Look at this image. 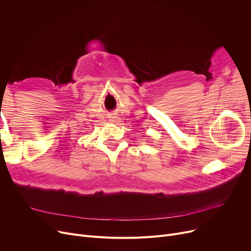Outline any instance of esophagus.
Instances as JSON below:
<instances>
[{"label": "esophagus", "mask_w": 251, "mask_h": 251, "mask_svg": "<svg viewBox=\"0 0 251 251\" xmlns=\"http://www.w3.org/2000/svg\"><path fill=\"white\" fill-rule=\"evenodd\" d=\"M111 121H114V120H111Z\"/></svg>", "instance_id": "34e87169"}]
</instances>
